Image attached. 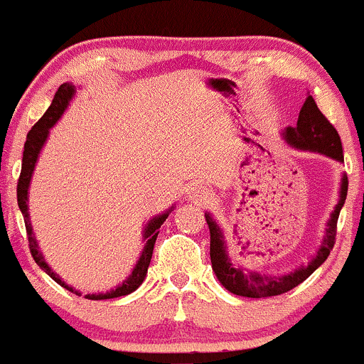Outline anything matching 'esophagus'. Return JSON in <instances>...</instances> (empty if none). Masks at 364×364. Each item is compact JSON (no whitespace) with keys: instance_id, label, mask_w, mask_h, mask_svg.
<instances>
[{"instance_id":"esophagus-1","label":"esophagus","mask_w":364,"mask_h":364,"mask_svg":"<svg viewBox=\"0 0 364 364\" xmlns=\"http://www.w3.org/2000/svg\"><path fill=\"white\" fill-rule=\"evenodd\" d=\"M187 194H189V198L193 199L194 203H205L212 198V193H210L205 186H193Z\"/></svg>"}]
</instances>
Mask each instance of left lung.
Returning a JSON list of instances; mask_svg holds the SVG:
<instances>
[{
    "label": "left lung",
    "instance_id": "left-lung-1",
    "mask_svg": "<svg viewBox=\"0 0 364 364\" xmlns=\"http://www.w3.org/2000/svg\"><path fill=\"white\" fill-rule=\"evenodd\" d=\"M283 135L291 147L321 152V154L330 156V158L337 159V161H343L342 142H340L338 132L326 119V116L319 111L312 95L307 97L302 109H300L296 127H288ZM347 186H349V181H347V175H343L342 183H340V199L330 215L326 236H324L316 257H312L306 267H299L290 272V274L284 276L259 274V272H248L243 271L241 267H234L228 255V245H225L224 232L218 228L217 222L213 220L212 215L205 213L206 224H208L210 229V259H212V267L218 281L224 284L225 290L234 293V295L248 296V299H265V296H274L290 291L295 287H299L302 281H306L328 259L330 252L333 250L335 236H337V220L340 210H342L343 203H346Z\"/></svg>",
    "mask_w": 364,
    "mask_h": 364
}]
</instances>
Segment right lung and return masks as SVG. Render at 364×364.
I'll list each match as a JSON object with an SVG mask.
<instances>
[{
  "mask_svg": "<svg viewBox=\"0 0 364 364\" xmlns=\"http://www.w3.org/2000/svg\"><path fill=\"white\" fill-rule=\"evenodd\" d=\"M73 97H74L73 85L71 83L60 85V88L57 90L55 97H53L52 105L46 109V112L41 116V119L38 121V123L31 128L29 134H27V139L24 144V156H22L21 177H18V182H17V203H18V208H21L22 215H24L27 240H29V250H31V255H33L34 262H36V264L40 265L43 271L52 277L55 283L60 284V287H64L65 290H69L71 293H76V295H81L76 288L69 287L68 283H64V281L57 276V272H53L52 267H50V265L45 262V259H43L40 248H38L36 237H34V234H33V228H31L29 208H27V191H29V183H31V178H33V171H34V166H36L38 156H40L43 146H45L46 136H48V134H50V128L57 123L58 118L62 116V112L65 111V107H68L69 102H71ZM171 210H173V206H171L168 212L158 215V217L151 218V220L147 222L146 229H144V240H146V246H144L142 255H140V259H139V262H136V265L134 267V271H132V274L128 276L127 279L119 284V287H116L114 290H111L107 293H99V295H97V293H88V295H85V299H88V300L116 299V296H124V295H128V293L135 291L136 288L142 284L144 277H146V274H147V267H149V264H151L152 250H154V243H156V237H158V234H159V228H161L163 222L166 220Z\"/></svg>",
  "mask_w": 364,
  "mask_h": 364,
  "instance_id": "obj_1",
  "label": "right lung"
}]
</instances>
